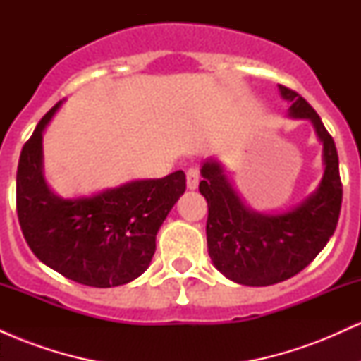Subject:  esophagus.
<instances>
[{
    "label": "esophagus",
    "mask_w": 361,
    "mask_h": 361,
    "mask_svg": "<svg viewBox=\"0 0 361 361\" xmlns=\"http://www.w3.org/2000/svg\"><path fill=\"white\" fill-rule=\"evenodd\" d=\"M198 181H200V171H198V168H188V171H186V186L190 190H197Z\"/></svg>",
    "instance_id": "1"
}]
</instances>
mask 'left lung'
<instances>
[{
  "instance_id": "obj_1",
  "label": "left lung",
  "mask_w": 361,
  "mask_h": 361,
  "mask_svg": "<svg viewBox=\"0 0 361 361\" xmlns=\"http://www.w3.org/2000/svg\"><path fill=\"white\" fill-rule=\"evenodd\" d=\"M290 103L288 117L310 120L322 144V173L316 192L279 214L256 212L243 202L217 159L202 164L200 193L209 204L207 246L214 267L229 280L267 287L304 270L334 234L343 200L334 140L316 110L299 93L279 85Z\"/></svg>"
}]
</instances>
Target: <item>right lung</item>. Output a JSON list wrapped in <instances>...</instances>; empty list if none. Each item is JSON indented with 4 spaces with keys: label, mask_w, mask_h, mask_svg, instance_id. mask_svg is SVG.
Returning <instances> with one entry per match:
<instances>
[{
    "label": "right lung",
    "mask_w": 361,
    "mask_h": 361,
    "mask_svg": "<svg viewBox=\"0 0 361 361\" xmlns=\"http://www.w3.org/2000/svg\"><path fill=\"white\" fill-rule=\"evenodd\" d=\"M61 105L44 115L20 154L16 212L25 241L66 279L97 288L126 285L151 264L157 231L185 193V173L128 181L90 197H59L45 181L42 135Z\"/></svg>",
    "instance_id": "add662e5"
}]
</instances>
